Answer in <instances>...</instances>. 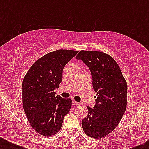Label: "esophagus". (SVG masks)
Wrapping results in <instances>:
<instances>
[{
  "mask_svg": "<svg viewBox=\"0 0 149 149\" xmlns=\"http://www.w3.org/2000/svg\"><path fill=\"white\" fill-rule=\"evenodd\" d=\"M72 105H79L80 104V103H79V102H77L76 100H72Z\"/></svg>",
  "mask_w": 149,
  "mask_h": 149,
  "instance_id": "34e87169",
  "label": "esophagus"
}]
</instances>
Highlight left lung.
Instances as JSON below:
<instances>
[{
	"label": "left lung",
	"instance_id": "left-lung-1",
	"mask_svg": "<svg viewBox=\"0 0 149 149\" xmlns=\"http://www.w3.org/2000/svg\"><path fill=\"white\" fill-rule=\"evenodd\" d=\"M76 58L90 68L97 93V104L93 108L87 107L88 114L82 120L83 130L89 137L100 139L115 129L126 111L127 82L108 54L81 50Z\"/></svg>",
	"mask_w": 149,
	"mask_h": 149
}]
</instances>
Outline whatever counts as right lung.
<instances>
[{"mask_svg": "<svg viewBox=\"0 0 149 149\" xmlns=\"http://www.w3.org/2000/svg\"><path fill=\"white\" fill-rule=\"evenodd\" d=\"M78 51L58 49L36 61L22 82V104L29 122L36 132L49 137L59 132L70 111L71 99L56 96L63 79V70Z\"/></svg>", "mask_w": 149, "mask_h": 149, "instance_id": "obj_1", "label": "right lung"}]
</instances>
